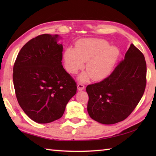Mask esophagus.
Wrapping results in <instances>:
<instances>
[{"label": "esophagus", "instance_id": "34e87169", "mask_svg": "<svg viewBox=\"0 0 156 156\" xmlns=\"http://www.w3.org/2000/svg\"><path fill=\"white\" fill-rule=\"evenodd\" d=\"M77 87H78V90H80V91H81V90H83L84 89V88H85L84 85V84H81V83H80V84H78Z\"/></svg>", "mask_w": 156, "mask_h": 156}]
</instances>
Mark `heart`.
Wrapping results in <instances>:
<instances>
[{
    "mask_svg": "<svg viewBox=\"0 0 156 156\" xmlns=\"http://www.w3.org/2000/svg\"><path fill=\"white\" fill-rule=\"evenodd\" d=\"M119 51L115 46L102 39H82L76 43L74 49L68 48L64 54L65 66L68 71L75 74L83 68L87 72L79 79L86 81L103 79L110 74L119 58Z\"/></svg>",
    "mask_w": 156,
    "mask_h": 156,
    "instance_id": "obj_1",
    "label": "heart"
}]
</instances>
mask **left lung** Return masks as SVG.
Segmentation results:
<instances>
[{
    "instance_id": "obj_1",
    "label": "left lung",
    "mask_w": 156,
    "mask_h": 156,
    "mask_svg": "<svg viewBox=\"0 0 156 156\" xmlns=\"http://www.w3.org/2000/svg\"><path fill=\"white\" fill-rule=\"evenodd\" d=\"M147 66L144 54L131 44L124 59L107 78L88 85L87 111L100 123L115 124L127 118L143 96Z\"/></svg>"
}]
</instances>
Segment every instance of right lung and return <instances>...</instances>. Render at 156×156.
I'll use <instances>...</instances> for the list:
<instances>
[{"instance_id":"right-lung-1","label":"right lung","mask_w":156,"mask_h":156,"mask_svg":"<svg viewBox=\"0 0 156 156\" xmlns=\"http://www.w3.org/2000/svg\"><path fill=\"white\" fill-rule=\"evenodd\" d=\"M59 35L43 34L29 41L20 50L12 79L20 107L38 123L62 117L66 105L76 93L75 80L63 68V45Z\"/></svg>"}]
</instances>
